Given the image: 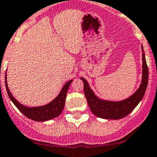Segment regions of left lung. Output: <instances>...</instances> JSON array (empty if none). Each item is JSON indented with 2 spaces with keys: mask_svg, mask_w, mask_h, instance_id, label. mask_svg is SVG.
I'll use <instances>...</instances> for the list:
<instances>
[{
  "mask_svg": "<svg viewBox=\"0 0 157 157\" xmlns=\"http://www.w3.org/2000/svg\"><path fill=\"white\" fill-rule=\"evenodd\" d=\"M142 81L140 88L130 97L122 101L111 102L99 99L90 88L86 80L80 77L84 82V92L88 104L95 116L106 119H120L128 115L137 107V105L142 99L148 85V69L144 52L142 54Z\"/></svg>",
  "mask_w": 157,
  "mask_h": 157,
  "instance_id": "left-lung-1",
  "label": "left lung"
}]
</instances>
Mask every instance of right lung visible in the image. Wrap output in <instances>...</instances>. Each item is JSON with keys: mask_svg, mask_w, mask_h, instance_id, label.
<instances>
[{"mask_svg": "<svg viewBox=\"0 0 157 157\" xmlns=\"http://www.w3.org/2000/svg\"><path fill=\"white\" fill-rule=\"evenodd\" d=\"M72 81H73V80L68 81L64 85L59 95L52 102H50L48 104L42 106V107H28L26 106H24V105L20 104L13 97V95L11 94L9 87H8V84H7L6 75H5V86H6L7 92H8V95H9L11 100L13 101L15 106L19 109V111L22 114H24L26 117H28L30 119L37 121V122H44V121L52 119V118H54L56 117H58V115H60V114L62 112L64 106H65V98H66L68 88H69Z\"/></svg>", "mask_w": 157, "mask_h": 157, "instance_id": "1", "label": "right lung"}]
</instances>
